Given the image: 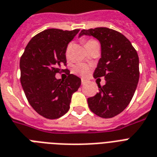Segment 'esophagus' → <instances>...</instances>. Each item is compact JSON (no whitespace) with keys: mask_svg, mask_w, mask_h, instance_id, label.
I'll return each mask as SVG.
<instances>
[{"mask_svg":"<svg viewBox=\"0 0 157 157\" xmlns=\"http://www.w3.org/2000/svg\"><path fill=\"white\" fill-rule=\"evenodd\" d=\"M81 84H82V85H86V81L85 79H81Z\"/></svg>","mask_w":157,"mask_h":157,"instance_id":"1","label":"esophagus"}]
</instances>
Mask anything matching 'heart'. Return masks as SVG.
<instances>
[{
    "instance_id": "obj_1",
    "label": "heart",
    "mask_w": 157,
    "mask_h": 157,
    "mask_svg": "<svg viewBox=\"0 0 157 157\" xmlns=\"http://www.w3.org/2000/svg\"><path fill=\"white\" fill-rule=\"evenodd\" d=\"M84 43H85V46H88L90 45H92V44H94V43H98L94 39H87V40H84ZM69 49L70 47H67L66 50V56L68 57L69 54ZM72 71L73 73L78 75V76H81L82 77H86L90 74V67L87 65V64L85 63H78L76 64V66H74L73 69H72Z\"/></svg>"
}]
</instances>
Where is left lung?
I'll list each match as a JSON object with an SVG mask.
<instances>
[{"label":"left lung","instance_id":"left-lung-1","mask_svg":"<svg viewBox=\"0 0 157 157\" xmlns=\"http://www.w3.org/2000/svg\"><path fill=\"white\" fill-rule=\"evenodd\" d=\"M93 36L101 44V58L94 72V78L104 77L98 93L88 98L91 112L102 118H112L130 103L139 79L138 53L131 42L117 31L107 28L81 30L79 36Z\"/></svg>","mask_w":157,"mask_h":157}]
</instances>
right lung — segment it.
<instances>
[{
	"label": "right lung",
	"instance_id": "right-lung-1",
	"mask_svg": "<svg viewBox=\"0 0 157 157\" xmlns=\"http://www.w3.org/2000/svg\"><path fill=\"white\" fill-rule=\"evenodd\" d=\"M79 29L63 31L50 28L34 36L20 59V81L28 103L38 114L57 119L70 108L71 95L81 86L78 76L70 74L66 50ZM67 71L66 80H57L56 73Z\"/></svg>",
	"mask_w": 157,
	"mask_h": 157
}]
</instances>
